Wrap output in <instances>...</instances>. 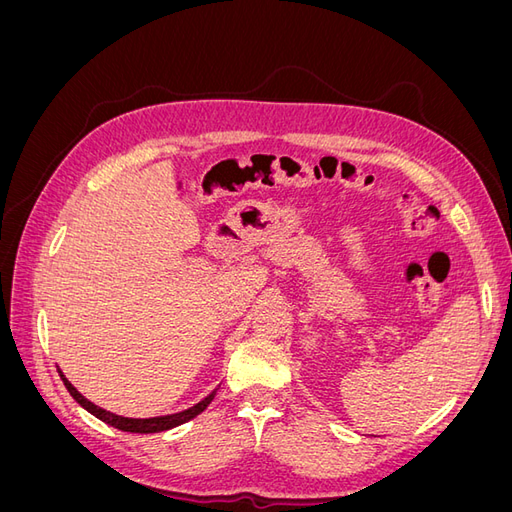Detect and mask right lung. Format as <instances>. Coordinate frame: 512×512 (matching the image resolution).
Wrapping results in <instances>:
<instances>
[{
    "label": "right lung",
    "instance_id": "obj_1",
    "mask_svg": "<svg viewBox=\"0 0 512 512\" xmlns=\"http://www.w3.org/2000/svg\"><path fill=\"white\" fill-rule=\"evenodd\" d=\"M59 371V378L64 380L68 393L76 399V404L83 406L89 414H94L96 418H100V421H104L106 425H111L115 429H121V431H130V433H158V431H166V429H173L177 425H183L192 421L194 416H198L200 412H203L209 404L211 399L215 397V393H218V389H213L205 399H200L196 406L188 408V410H181V412H175V414H164V416H151V418H128V416H119V414H113L108 412L96 404H91V401L87 397H83L79 391L74 389L72 382L64 376V371Z\"/></svg>",
    "mask_w": 512,
    "mask_h": 512
}]
</instances>
